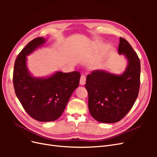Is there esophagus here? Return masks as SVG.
I'll return each mask as SVG.
<instances>
[{
	"mask_svg": "<svg viewBox=\"0 0 157 157\" xmlns=\"http://www.w3.org/2000/svg\"><path fill=\"white\" fill-rule=\"evenodd\" d=\"M86 77L85 76L82 75L81 76V77H80V84L81 85V86H82V85H84L85 83H86Z\"/></svg>",
	"mask_w": 157,
	"mask_h": 157,
	"instance_id": "esophagus-1",
	"label": "esophagus"
}]
</instances>
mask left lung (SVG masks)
I'll return each instance as SVG.
<instances>
[{"instance_id":"left-lung-1","label":"left lung","mask_w":157,"mask_h":157,"mask_svg":"<svg viewBox=\"0 0 157 157\" xmlns=\"http://www.w3.org/2000/svg\"><path fill=\"white\" fill-rule=\"evenodd\" d=\"M118 52L127 59L121 75L105 70H95L86 77L88 109L92 117L103 123L120 121L130 111L138 96L140 86V61L126 40L120 38Z\"/></svg>"}]
</instances>
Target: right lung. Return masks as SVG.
Returning <instances> with one entry per match:
<instances>
[{
    "instance_id": "obj_1",
    "label": "right lung",
    "mask_w": 157,
    "mask_h": 157,
    "mask_svg": "<svg viewBox=\"0 0 157 157\" xmlns=\"http://www.w3.org/2000/svg\"><path fill=\"white\" fill-rule=\"evenodd\" d=\"M46 42L42 37L29 42L18 54L13 73L17 98L28 115L40 122L54 121L62 115L80 78L77 71H57L46 78L33 77L27 69V56Z\"/></svg>"
}]
</instances>
